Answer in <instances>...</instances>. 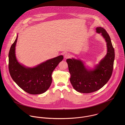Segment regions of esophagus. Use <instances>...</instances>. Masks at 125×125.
Returning <instances> with one entry per match:
<instances>
[{"mask_svg":"<svg viewBox=\"0 0 125 125\" xmlns=\"http://www.w3.org/2000/svg\"><path fill=\"white\" fill-rule=\"evenodd\" d=\"M71 57V55L69 53H65L64 55V58L67 59V58H70Z\"/></svg>","mask_w":125,"mask_h":125,"instance_id":"obj_1","label":"esophagus"}]
</instances>
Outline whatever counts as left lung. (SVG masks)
<instances>
[{
  "label": "left lung",
  "instance_id": "8db88e82",
  "mask_svg": "<svg viewBox=\"0 0 125 125\" xmlns=\"http://www.w3.org/2000/svg\"><path fill=\"white\" fill-rule=\"evenodd\" d=\"M96 30L97 33L102 34L107 42V53L95 69L88 70L80 60H66L71 74V83L75 90L81 93H89L101 89L109 81L113 71L115 50L110 37L101 27L96 28Z\"/></svg>",
  "mask_w": 125,
  "mask_h": 125
}]
</instances>
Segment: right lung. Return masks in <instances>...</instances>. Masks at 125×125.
I'll list each match as a JSON object with an SVG mask.
<instances>
[{
  "label": "right lung",
  "instance_id": "1",
  "mask_svg": "<svg viewBox=\"0 0 125 125\" xmlns=\"http://www.w3.org/2000/svg\"><path fill=\"white\" fill-rule=\"evenodd\" d=\"M18 36L12 44L9 53V70L14 81L21 89L31 94L46 91L52 82V74L63 57L59 56L33 68H26L16 60L15 50Z\"/></svg>",
  "mask_w": 125,
  "mask_h": 125
}]
</instances>
